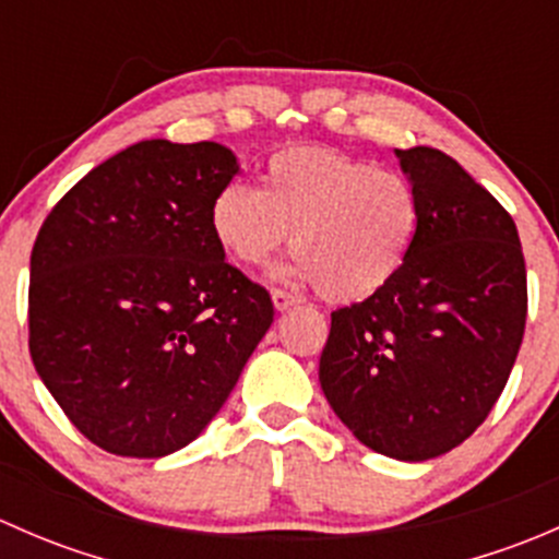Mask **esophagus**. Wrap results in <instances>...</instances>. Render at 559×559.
<instances>
[{
  "instance_id": "obj_1",
  "label": "esophagus",
  "mask_w": 559,
  "mask_h": 559,
  "mask_svg": "<svg viewBox=\"0 0 559 559\" xmlns=\"http://www.w3.org/2000/svg\"><path fill=\"white\" fill-rule=\"evenodd\" d=\"M273 306H275V311H289L292 306H297V297L295 295H289V292H284V289H273Z\"/></svg>"
}]
</instances>
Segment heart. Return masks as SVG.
Returning <instances> with one entry per match:
<instances>
[{
  "label": "heart",
  "mask_w": 559,
  "mask_h": 559,
  "mask_svg": "<svg viewBox=\"0 0 559 559\" xmlns=\"http://www.w3.org/2000/svg\"><path fill=\"white\" fill-rule=\"evenodd\" d=\"M419 216V194L405 175L297 145L270 156L259 189L240 180L218 189L211 233L246 267L267 262L292 235L295 259L278 278L316 284L324 300L359 302L403 270Z\"/></svg>",
  "instance_id": "heart-1"
}]
</instances>
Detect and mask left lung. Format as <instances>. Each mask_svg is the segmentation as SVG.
Instances as JSON below:
<instances>
[{
	"instance_id": "8db88e82",
	"label": "left lung",
	"mask_w": 559,
	"mask_h": 559,
	"mask_svg": "<svg viewBox=\"0 0 559 559\" xmlns=\"http://www.w3.org/2000/svg\"><path fill=\"white\" fill-rule=\"evenodd\" d=\"M394 154L419 194V233L386 289L332 313L319 381L359 443L425 462L498 403L522 346L527 273L514 218L452 156Z\"/></svg>"
}]
</instances>
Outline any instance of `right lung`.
I'll use <instances>...</instances> for the list:
<instances>
[{
	"label": "right lung",
	"instance_id": "add662e5",
	"mask_svg": "<svg viewBox=\"0 0 559 559\" xmlns=\"http://www.w3.org/2000/svg\"><path fill=\"white\" fill-rule=\"evenodd\" d=\"M238 170L227 145L143 140L78 180L39 227L32 362L105 452L189 447L273 324L267 292L211 233L213 197Z\"/></svg>",
	"mask_w": 559,
	"mask_h": 559
}]
</instances>
